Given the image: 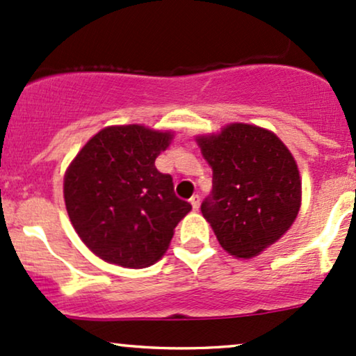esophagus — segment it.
I'll use <instances>...</instances> for the list:
<instances>
[{
    "instance_id": "obj_1",
    "label": "esophagus",
    "mask_w": 356,
    "mask_h": 356,
    "mask_svg": "<svg viewBox=\"0 0 356 356\" xmlns=\"http://www.w3.org/2000/svg\"><path fill=\"white\" fill-rule=\"evenodd\" d=\"M191 204H192V209H194V211H199V207H200V195H192L191 197Z\"/></svg>"
}]
</instances>
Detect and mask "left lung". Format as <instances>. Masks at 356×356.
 I'll use <instances>...</instances> for the list:
<instances>
[{"instance_id":"left-lung-1","label":"left lung","mask_w":356,"mask_h":356,"mask_svg":"<svg viewBox=\"0 0 356 356\" xmlns=\"http://www.w3.org/2000/svg\"><path fill=\"white\" fill-rule=\"evenodd\" d=\"M212 167V192L200 205L224 250L252 259L275 243L300 211L297 162L273 132L229 124L219 134L197 137Z\"/></svg>"}]
</instances>
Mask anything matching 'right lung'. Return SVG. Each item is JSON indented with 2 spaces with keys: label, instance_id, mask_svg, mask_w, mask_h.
<instances>
[{
  "label": "right lung",
  "instance_id": "obj_1",
  "mask_svg": "<svg viewBox=\"0 0 356 356\" xmlns=\"http://www.w3.org/2000/svg\"><path fill=\"white\" fill-rule=\"evenodd\" d=\"M170 132L111 126L86 143L64 175L71 224L92 254L109 264L144 268L165 254L175 225L192 205L174 194L156 157Z\"/></svg>",
  "mask_w": 356,
  "mask_h": 356
}]
</instances>
